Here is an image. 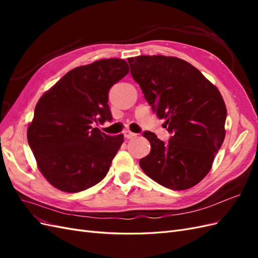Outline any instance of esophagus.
<instances>
[{"mask_svg":"<svg viewBox=\"0 0 258 258\" xmlns=\"http://www.w3.org/2000/svg\"><path fill=\"white\" fill-rule=\"evenodd\" d=\"M123 136H124V138H126V139H132V138L137 137V135L134 134V132H131L130 130H124L123 131Z\"/></svg>","mask_w":258,"mask_h":258,"instance_id":"esophagus-1","label":"esophagus"}]
</instances>
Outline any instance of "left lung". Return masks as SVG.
<instances>
[{
    "label": "left lung",
    "instance_id": "8db88e82",
    "mask_svg": "<svg viewBox=\"0 0 258 258\" xmlns=\"http://www.w3.org/2000/svg\"><path fill=\"white\" fill-rule=\"evenodd\" d=\"M128 62L145 100L172 134L165 143L144 132L151 152L140 159V167L167 188H190L209 173L224 142L227 110L221 92L179 58L139 56Z\"/></svg>",
    "mask_w": 258,
    "mask_h": 258
}]
</instances>
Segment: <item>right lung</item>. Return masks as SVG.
Returning a JSON list of instances; mask_svg holds the SVG:
<instances>
[{
	"label": "right lung",
	"mask_w": 258,
	"mask_h": 258,
	"mask_svg": "<svg viewBox=\"0 0 258 258\" xmlns=\"http://www.w3.org/2000/svg\"><path fill=\"white\" fill-rule=\"evenodd\" d=\"M128 73L122 59L98 60L71 70L38 100L28 142L56 188L79 192L105 177L123 136H107L92 124L112 120L108 90Z\"/></svg>",
	"instance_id": "1"
}]
</instances>
